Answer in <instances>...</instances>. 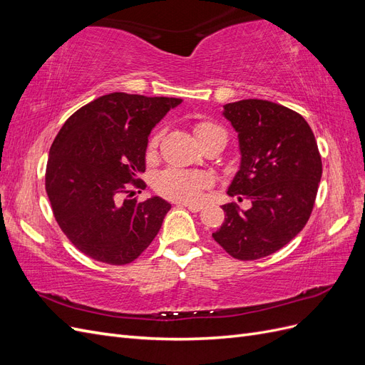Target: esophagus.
I'll list each match as a JSON object with an SVG mask.
<instances>
[{
    "label": "esophagus",
    "instance_id": "esophagus-1",
    "mask_svg": "<svg viewBox=\"0 0 365 365\" xmlns=\"http://www.w3.org/2000/svg\"><path fill=\"white\" fill-rule=\"evenodd\" d=\"M180 205H184V207H187L190 210L192 213H200L201 210H202V205H200V204H180Z\"/></svg>",
    "mask_w": 365,
    "mask_h": 365
}]
</instances>
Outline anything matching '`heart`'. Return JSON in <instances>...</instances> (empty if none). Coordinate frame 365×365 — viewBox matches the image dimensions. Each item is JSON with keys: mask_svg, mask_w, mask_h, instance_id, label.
<instances>
[{"mask_svg": "<svg viewBox=\"0 0 365 365\" xmlns=\"http://www.w3.org/2000/svg\"><path fill=\"white\" fill-rule=\"evenodd\" d=\"M193 132L201 143V146L207 140L212 138L213 135L224 132L217 125L212 123V121H197L193 126ZM161 134L157 130L153 132L152 137L148 143V152L152 153L160 145ZM213 181L207 173L202 172H190L182 170L176 168H169L163 172H160L155 178V190L168 200L178 201V202H197L212 187Z\"/></svg>", "mask_w": 365, "mask_h": 365, "instance_id": "heart-1", "label": "heart"}]
</instances>
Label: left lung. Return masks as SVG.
Instances as JSON below:
<instances>
[{"label":"left lung","instance_id":"8db88e82","mask_svg":"<svg viewBox=\"0 0 365 365\" xmlns=\"http://www.w3.org/2000/svg\"><path fill=\"white\" fill-rule=\"evenodd\" d=\"M239 134L240 169L222 205L225 220L213 239L231 257L256 260L279 251L311 217L323 164L314 132L292 109L259 98L224 106Z\"/></svg>","mask_w":365,"mask_h":365}]
</instances>
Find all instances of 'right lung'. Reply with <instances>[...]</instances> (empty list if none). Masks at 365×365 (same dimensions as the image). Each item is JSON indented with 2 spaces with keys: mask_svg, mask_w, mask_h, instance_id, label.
I'll list each match as a JSON object with an SVG mask.
<instances>
[{
  "mask_svg": "<svg viewBox=\"0 0 365 365\" xmlns=\"http://www.w3.org/2000/svg\"><path fill=\"white\" fill-rule=\"evenodd\" d=\"M181 98L111 93L68 117L50 148L46 190L63 235L85 256L121 267L155 239L170 204L145 190L140 175L152 128Z\"/></svg>",
  "mask_w": 365,
  "mask_h": 365,
  "instance_id": "1",
  "label": "right lung"
}]
</instances>
